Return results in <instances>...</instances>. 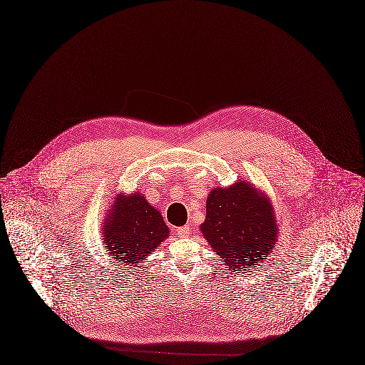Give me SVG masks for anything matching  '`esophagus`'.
<instances>
[{"label": "esophagus", "instance_id": "34e87169", "mask_svg": "<svg viewBox=\"0 0 365 365\" xmlns=\"http://www.w3.org/2000/svg\"><path fill=\"white\" fill-rule=\"evenodd\" d=\"M189 233H190L189 225H185V226L178 227V235H179L180 237H186V236H189Z\"/></svg>", "mask_w": 365, "mask_h": 365}]
</instances>
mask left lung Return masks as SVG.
Listing matches in <instances>:
<instances>
[{"mask_svg":"<svg viewBox=\"0 0 365 365\" xmlns=\"http://www.w3.org/2000/svg\"><path fill=\"white\" fill-rule=\"evenodd\" d=\"M205 208L200 230L230 272H252L277 246L274 207L252 183L239 180L229 187H214Z\"/></svg>","mask_w":365,"mask_h":365,"instance_id":"left-lung-1","label":"left lung"}]
</instances>
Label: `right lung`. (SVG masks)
Here are the masks:
<instances>
[{"label":"right lung","instance_id":"right-lung-1","mask_svg":"<svg viewBox=\"0 0 365 365\" xmlns=\"http://www.w3.org/2000/svg\"><path fill=\"white\" fill-rule=\"evenodd\" d=\"M101 235L108 257L126 265H140L168 237L169 229L161 212L140 192H133L115 196Z\"/></svg>","mask_w":365,"mask_h":365}]
</instances>
